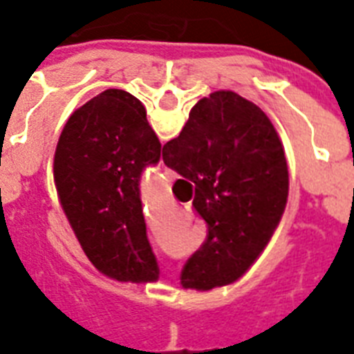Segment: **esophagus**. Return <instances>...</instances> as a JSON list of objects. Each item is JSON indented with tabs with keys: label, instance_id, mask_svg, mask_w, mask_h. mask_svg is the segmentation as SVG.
<instances>
[{
	"label": "esophagus",
	"instance_id": "1",
	"mask_svg": "<svg viewBox=\"0 0 354 354\" xmlns=\"http://www.w3.org/2000/svg\"><path fill=\"white\" fill-rule=\"evenodd\" d=\"M163 174H165L167 182H172V180H176V176H178L176 172L171 171V169H167V167H165V171H163Z\"/></svg>",
	"mask_w": 354,
	"mask_h": 354
}]
</instances>
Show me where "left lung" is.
<instances>
[{
  "label": "left lung",
  "mask_w": 354,
  "mask_h": 354,
  "mask_svg": "<svg viewBox=\"0 0 354 354\" xmlns=\"http://www.w3.org/2000/svg\"><path fill=\"white\" fill-rule=\"evenodd\" d=\"M160 158L161 143L143 104L122 90L93 97L60 133L55 152L60 204L86 257L112 279L160 277L139 191L143 171Z\"/></svg>",
  "instance_id": "left-lung-1"
}]
</instances>
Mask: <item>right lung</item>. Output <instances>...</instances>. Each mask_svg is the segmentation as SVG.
I'll return each instance as SVG.
<instances>
[{
  "instance_id": "add662e5",
  "label": "right lung",
  "mask_w": 354,
  "mask_h": 354,
  "mask_svg": "<svg viewBox=\"0 0 354 354\" xmlns=\"http://www.w3.org/2000/svg\"><path fill=\"white\" fill-rule=\"evenodd\" d=\"M161 158L194 183L193 209L207 226L180 283L196 290L230 285L263 252L285 211L288 171L274 124L235 91H215L194 104Z\"/></svg>"
}]
</instances>
